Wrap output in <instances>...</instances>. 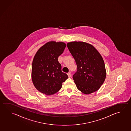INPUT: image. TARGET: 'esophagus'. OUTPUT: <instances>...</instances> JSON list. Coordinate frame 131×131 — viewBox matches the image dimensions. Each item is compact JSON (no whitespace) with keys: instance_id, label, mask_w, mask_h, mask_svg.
<instances>
[{"instance_id":"esophagus-1","label":"esophagus","mask_w":131,"mask_h":131,"mask_svg":"<svg viewBox=\"0 0 131 131\" xmlns=\"http://www.w3.org/2000/svg\"><path fill=\"white\" fill-rule=\"evenodd\" d=\"M67 75L68 76L69 78H70L71 76V72H68V73H67Z\"/></svg>"}]
</instances>
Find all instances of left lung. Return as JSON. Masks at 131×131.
<instances>
[{"label":"left lung","instance_id":"8db88e82","mask_svg":"<svg viewBox=\"0 0 131 131\" xmlns=\"http://www.w3.org/2000/svg\"><path fill=\"white\" fill-rule=\"evenodd\" d=\"M67 46L77 66L73 79L78 90L86 95L98 91L106 77L101 54L93 45L85 42L71 41Z\"/></svg>","mask_w":131,"mask_h":131}]
</instances>
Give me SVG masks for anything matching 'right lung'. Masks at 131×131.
Returning <instances> with one entry per match:
<instances>
[{"label": "right lung", "instance_id": "right-lung-1", "mask_svg": "<svg viewBox=\"0 0 131 131\" xmlns=\"http://www.w3.org/2000/svg\"><path fill=\"white\" fill-rule=\"evenodd\" d=\"M63 42L50 41L40 47L34 57L31 78L34 85L40 93L53 95L68 78L61 71L58 58L66 47Z\"/></svg>", "mask_w": 131, "mask_h": 131}]
</instances>
